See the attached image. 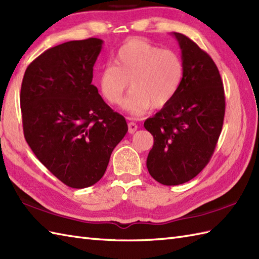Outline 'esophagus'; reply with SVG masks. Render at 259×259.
<instances>
[{"label":"esophagus","instance_id":"obj_1","mask_svg":"<svg viewBox=\"0 0 259 259\" xmlns=\"http://www.w3.org/2000/svg\"><path fill=\"white\" fill-rule=\"evenodd\" d=\"M137 129H138V124L135 123V122H129L128 123V131L129 134H135Z\"/></svg>","mask_w":259,"mask_h":259}]
</instances>
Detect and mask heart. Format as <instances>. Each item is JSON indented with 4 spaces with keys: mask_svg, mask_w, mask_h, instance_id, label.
<instances>
[{
    "mask_svg": "<svg viewBox=\"0 0 259 259\" xmlns=\"http://www.w3.org/2000/svg\"><path fill=\"white\" fill-rule=\"evenodd\" d=\"M113 64L99 73V89L108 103L118 106L129 89L124 109L134 117L151 107H166L177 96L185 79V63L177 52L163 50L152 43L134 38L115 52Z\"/></svg>",
    "mask_w": 259,
    "mask_h": 259,
    "instance_id": "obj_1",
    "label": "heart"
}]
</instances>
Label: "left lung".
<instances>
[{
  "mask_svg": "<svg viewBox=\"0 0 259 259\" xmlns=\"http://www.w3.org/2000/svg\"><path fill=\"white\" fill-rule=\"evenodd\" d=\"M174 35L185 63L183 85L171 102L144 123L153 136L148 171L166 186L185 184L207 166L222 133L226 106L222 76L210 56L188 36Z\"/></svg>",
  "mask_w": 259,
  "mask_h": 259,
  "instance_id": "left-lung-1",
  "label": "left lung"
}]
</instances>
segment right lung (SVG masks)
I'll return each instance as SVG.
<instances>
[{
    "instance_id": "obj_1",
    "label": "right lung",
    "mask_w": 259,
    "mask_h": 259,
    "mask_svg": "<svg viewBox=\"0 0 259 259\" xmlns=\"http://www.w3.org/2000/svg\"><path fill=\"white\" fill-rule=\"evenodd\" d=\"M101 48L97 37L53 47L33 60L22 81L24 138L49 171L71 188L98 183L128 131L123 115L91 83Z\"/></svg>"
}]
</instances>
